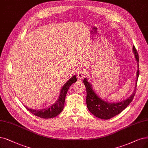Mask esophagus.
<instances>
[{
  "label": "esophagus",
  "instance_id": "esophagus-1",
  "mask_svg": "<svg viewBox=\"0 0 148 148\" xmlns=\"http://www.w3.org/2000/svg\"><path fill=\"white\" fill-rule=\"evenodd\" d=\"M84 75H85V72H84V70H79L78 71L77 77L79 79H82V78H83Z\"/></svg>",
  "mask_w": 148,
  "mask_h": 148
}]
</instances>
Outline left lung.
Instances as JSON below:
<instances>
[{
	"mask_svg": "<svg viewBox=\"0 0 148 148\" xmlns=\"http://www.w3.org/2000/svg\"><path fill=\"white\" fill-rule=\"evenodd\" d=\"M132 50L135 60L137 62L138 70L137 72V79H136V84L134 92L126 99L116 103H109L104 101L101 99V97L98 96V95L94 90L92 84L88 81L87 78H84L83 80V82L86 87V104L87 108L88 110L95 116L104 120L110 119L111 118L120 114L132 102L135 96L136 87H137V82L139 76V68L138 64L139 61L138 55L137 51L135 48V46H133Z\"/></svg>",
	"mask_w": 148,
	"mask_h": 148,
	"instance_id": "obj_1",
	"label": "left lung"
}]
</instances>
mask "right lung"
<instances>
[{
	"mask_svg": "<svg viewBox=\"0 0 148 148\" xmlns=\"http://www.w3.org/2000/svg\"><path fill=\"white\" fill-rule=\"evenodd\" d=\"M76 81H77V79H76V75L73 76L72 78L69 79L62 86L57 101L53 104L49 106V108H45L44 109L36 110L29 109V108L26 107L24 105L26 109L30 112L32 114L40 118H42V119H51V118L55 117L60 114L63 110L66 96L69 88L70 86Z\"/></svg>",
	"mask_w": 148,
	"mask_h": 148,
	"instance_id": "add662e5",
	"label": "right lung"
}]
</instances>
